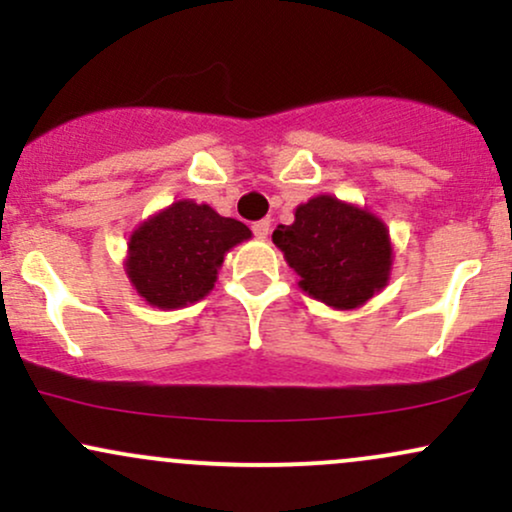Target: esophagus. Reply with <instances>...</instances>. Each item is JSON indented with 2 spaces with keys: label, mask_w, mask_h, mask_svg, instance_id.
<instances>
[{
  "label": "esophagus",
  "mask_w": 512,
  "mask_h": 512,
  "mask_svg": "<svg viewBox=\"0 0 512 512\" xmlns=\"http://www.w3.org/2000/svg\"><path fill=\"white\" fill-rule=\"evenodd\" d=\"M252 233H255L257 238H267L269 236V219H262V221L252 223Z\"/></svg>",
  "instance_id": "esophagus-1"
}]
</instances>
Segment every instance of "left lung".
<instances>
[{"label":"left lung","instance_id":"8db88e82","mask_svg":"<svg viewBox=\"0 0 512 512\" xmlns=\"http://www.w3.org/2000/svg\"><path fill=\"white\" fill-rule=\"evenodd\" d=\"M274 245L301 276V289L332 308H356L387 284L392 248L385 223L339 199L320 195L276 226Z\"/></svg>","mask_w":512,"mask_h":512}]
</instances>
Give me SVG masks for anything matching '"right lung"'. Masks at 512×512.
Instances as JSON below:
<instances>
[{"instance_id":"add662e5","label":"right lung","mask_w":512,"mask_h":512,"mask_svg":"<svg viewBox=\"0 0 512 512\" xmlns=\"http://www.w3.org/2000/svg\"><path fill=\"white\" fill-rule=\"evenodd\" d=\"M248 238L245 223L182 199L134 231L127 274L151 305L182 308L214 289L223 255Z\"/></svg>"}]
</instances>
